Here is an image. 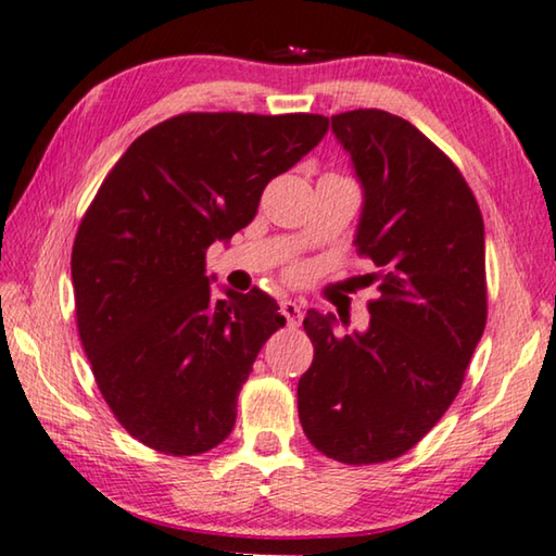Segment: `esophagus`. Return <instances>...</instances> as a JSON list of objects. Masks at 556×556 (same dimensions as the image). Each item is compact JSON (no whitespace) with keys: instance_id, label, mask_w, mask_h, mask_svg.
<instances>
[{"instance_id":"esophagus-1","label":"esophagus","mask_w":556,"mask_h":556,"mask_svg":"<svg viewBox=\"0 0 556 556\" xmlns=\"http://www.w3.org/2000/svg\"><path fill=\"white\" fill-rule=\"evenodd\" d=\"M280 313L286 316L288 326H298V324H301V318H303V305L293 301V298H286V301H280Z\"/></svg>"}]
</instances>
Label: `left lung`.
<instances>
[{
  "instance_id": "8db88e82",
  "label": "left lung",
  "mask_w": 556,
  "mask_h": 556,
  "mask_svg": "<svg viewBox=\"0 0 556 556\" xmlns=\"http://www.w3.org/2000/svg\"><path fill=\"white\" fill-rule=\"evenodd\" d=\"M364 192L353 245L378 273L366 331L308 311L313 364L298 381L305 437L328 458L378 464L416 446L462 389L486 326L484 220L452 160L404 117H331ZM343 326L349 320L341 318Z\"/></svg>"
}]
</instances>
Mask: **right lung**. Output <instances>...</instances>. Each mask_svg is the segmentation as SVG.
Masks as SVG:
<instances>
[{
	"label": "right lung",
	"instance_id": "1",
	"mask_svg": "<svg viewBox=\"0 0 556 556\" xmlns=\"http://www.w3.org/2000/svg\"><path fill=\"white\" fill-rule=\"evenodd\" d=\"M326 130L305 112H188L104 178L72 248L77 328L104 401L144 446L195 456L236 426L240 386L286 318L258 288L213 298L205 251L245 228L265 185Z\"/></svg>",
	"mask_w": 556,
	"mask_h": 556
}]
</instances>
